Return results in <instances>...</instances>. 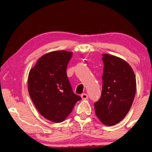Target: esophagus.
Returning <instances> with one entry per match:
<instances>
[{
	"instance_id": "1",
	"label": "esophagus",
	"mask_w": 152,
	"mask_h": 152,
	"mask_svg": "<svg viewBox=\"0 0 152 152\" xmlns=\"http://www.w3.org/2000/svg\"><path fill=\"white\" fill-rule=\"evenodd\" d=\"M81 96L83 99H88V95L86 94H82Z\"/></svg>"
}]
</instances>
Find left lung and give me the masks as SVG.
<instances>
[{
  "instance_id": "left-lung-1",
  "label": "left lung",
  "mask_w": 152,
  "mask_h": 152,
  "mask_svg": "<svg viewBox=\"0 0 152 152\" xmlns=\"http://www.w3.org/2000/svg\"><path fill=\"white\" fill-rule=\"evenodd\" d=\"M72 52L56 50L42 56L29 71L28 88L38 112L54 123L64 121L81 98L73 91L66 69Z\"/></svg>"
}]
</instances>
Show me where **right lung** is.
Returning <instances> with one entry per match:
<instances>
[{"label":"right lung","instance_id":"add662e5","mask_svg":"<svg viewBox=\"0 0 152 152\" xmlns=\"http://www.w3.org/2000/svg\"><path fill=\"white\" fill-rule=\"evenodd\" d=\"M102 95L94 103L95 113L106 126L123 119L132 107L136 94L135 74L128 63L121 58L104 56Z\"/></svg>","mask_w":152,"mask_h":152}]
</instances>
